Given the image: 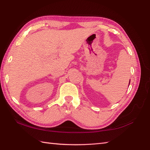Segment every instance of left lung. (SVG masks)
Wrapping results in <instances>:
<instances>
[{
	"label": "left lung",
	"mask_w": 150,
	"mask_h": 150,
	"mask_svg": "<svg viewBox=\"0 0 150 150\" xmlns=\"http://www.w3.org/2000/svg\"><path fill=\"white\" fill-rule=\"evenodd\" d=\"M129 83H130V80H129Z\"/></svg>",
	"instance_id": "left-lung-1"
}]
</instances>
